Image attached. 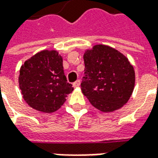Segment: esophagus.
<instances>
[{
	"label": "esophagus",
	"mask_w": 158,
	"mask_h": 158,
	"mask_svg": "<svg viewBox=\"0 0 158 158\" xmlns=\"http://www.w3.org/2000/svg\"><path fill=\"white\" fill-rule=\"evenodd\" d=\"M73 87H75V88L79 87V86L80 85V80H79V79H78V80H76L75 82L73 84Z\"/></svg>",
	"instance_id": "34e87169"
}]
</instances>
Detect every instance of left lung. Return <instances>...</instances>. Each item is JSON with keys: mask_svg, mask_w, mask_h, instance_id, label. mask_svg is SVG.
<instances>
[{"mask_svg": "<svg viewBox=\"0 0 158 158\" xmlns=\"http://www.w3.org/2000/svg\"><path fill=\"white\" fill-rule=\"evenodd\" d=\"M83 94L96 108L110 113L122 107L131 96L135 76L128 58L115 49L96 45L84 55Z\"/></svg>", "mask_w": 158, "mask_h": 158, "instance_id": "obj_1", "label": "left lung"}]
</instances>
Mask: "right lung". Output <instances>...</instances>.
Wrapping results in <instances>:
<instances>
[{"label":"right lung","instance_id":"add662e5","mask_svg":"<svg viewBox=\"0 0 158 158\" xmlns=\"http://www.w3.org/2000/svg\"><path fill=\"white\" fill-rule=\"evenodd\" d=\"M19 82L23 99L43 113L59 109L73 90L64 74L62 57L56 51H42L26 61Z\"/></svg>","mask_w":158,"mask_h":158}]
</instances>
